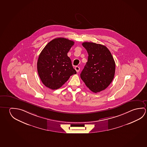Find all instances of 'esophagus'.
Listing matches in <instances>:
<instances>
[{"label": "esophagus", "mask_w": 147, "mask_h": 147, "mask_svg": "<svg viewBox=\"0 0 147 147\" xmlns=\"http://www.w3.org/2000/svg\"><path fill=\"white\" fill-rule=\"evenodd\" d=\"M75 69L76 71L77 72H78L80 71V67H78V66H76V67H75Z\"/></svg>", "instance_id": "1"}]
</instances>
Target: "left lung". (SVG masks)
Returning a JSON list of instances; mask_svg holds the SVG:
<instances>
[{
  "label": "left lung",
  "mask_w": 147,
  "mask_h": 147,
  "mask_svg": "<svg viewBox=\"0 0 147 147\" xmlns=\"http://www.w3.org/2000/svg\"><path fill=\"white\" fill-rule=\"evenodd\" d=\"M82 45L89 56L80 77L91 91L99 92L105 90L112 82L115 63L106 46L89 42H84Z\"/></svg>",
  "instance_id": "obj_1"
}]
</instances>
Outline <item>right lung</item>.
Segmentation results:
<instances>
[{"mask_svg": "<svg viewBox=\"0 0 147 147\" xmlns=\"http://www.w3.org/2000/svg\"><path fill=\"white\" fill-rule=\"evenodd\" d=\"M74 42L65 38H55L49 42L39 56L37 67L43 84L56 90L65 84L72 75L76 74L67 53Z\"/></svg>", "mask_w": 147, "mask_h": 147, "instance_id": "obj_1", "label": "right lung"}]
</instances>
